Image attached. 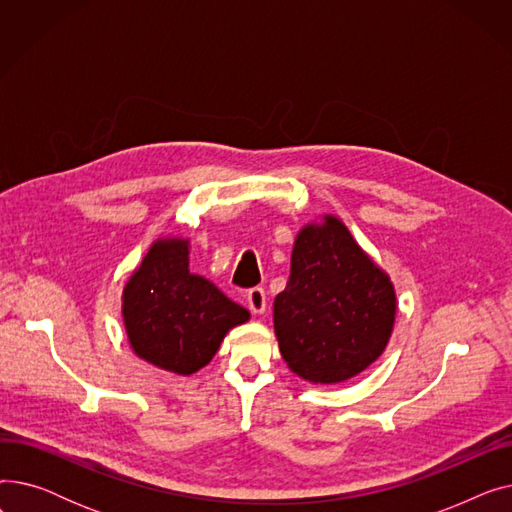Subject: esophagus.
I'll return each mask as SVG.
<instances>
[{
    "label": "esophagus",
    "mask_w": 512,
    "mask_h": 512,
    "mask_svg": "<svg viewBox=\"0 0 512 512\" xmlns=\"http://www.w3.org/2000/svg\"><path fill=\"white\" fill-rule=\"evenodd\" d=\"M247 303H249V309L255 313V315H261L267 307V299H265V290L255 286L247 292Z\"/></svg>",
    "instance_id": "obj_1"
}]
</instances>
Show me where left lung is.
<instances>
[{
	"instance_id": "8db88e82",
	"label": "left lung",
	"mask_w": 512,
	"mask_h": 512,
	"mask_svg": "<svg viewBox=\"0 0 512 512\" xmlns=\"http://www.w3.org/2000/svg\"><path fill=\"white\" fill-rule=\"evenodd\" d=\"M396 294L346 226H305L290 278L274 301V328L288 367L313 384H338L367 369L390 340Z\"/></svg>"
}]
</instances>
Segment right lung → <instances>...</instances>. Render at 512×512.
Here are the masks:
<instances>
[{"instance_id":"right-lung-1","label":"right lung","mask_w":512,"mask_h":512,"mask_svg":"<svg viewBox=\"0 0 512 512\" xmlns=\"http://www.w3.org/2000/svg\"><path fill=\"white\" fill-rule=\"evenodd\" d=\"M122 301L132 351L178 375L205 367L226 332L249 319L218 286L188 272V240L182 238L153 242Z\"/></svg>"}]
</instances>
